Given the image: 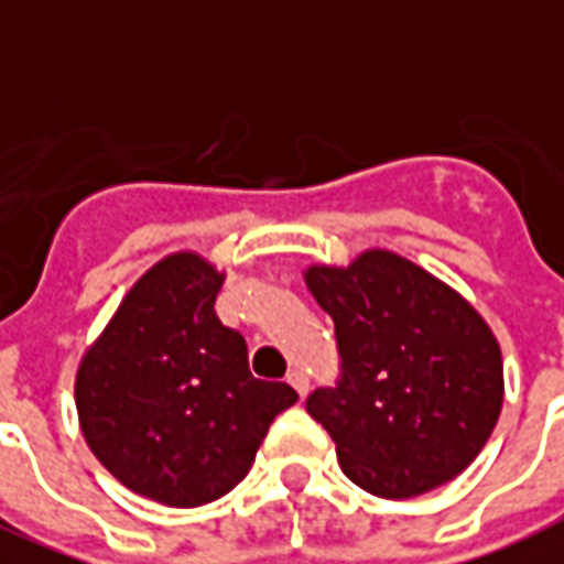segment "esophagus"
Returning <instances> with one entry per match:
<instances>
[{"label": "esophagus", "instance_id": "34e87169", "mask_svg": "<svg viewBox=\"0 0 564 564\" xmlns=\"http://www.w3.org/2000/svg\"><path fill=\"white\" fill-rule=\"evenodd\" d=\"M288 382L296 388V394H300V397L308 394V377H305L303 370H296V368L291 370V373H288Z\"/></svg>", "mask_w": 564, "mask_h": 564}]
</instances>
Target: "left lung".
Wrapping results in <instances>:
<instances>
[{
	"instance_id": "8db88e82",
	"label": "left lung",
	"mask_w": 564,
	"mask_h": 564,
	"mask_svg": "<svg viewBox=\"0 0 564 564\" xmlns=\"http://www.w3.org/2000/svg\"><path fill=\"white\" fill-rule=\"evenodd\" d=\"M305 285L335 323L341 377L305 409L359 488L405 500L444 486L486 447L503 409L500 344L479 312L388 250L312 264Z\"/></svg>"
}]
</instances>
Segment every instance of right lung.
<instances>
[{
    "label": "right lung",
    "instance_id": "add662e5",
    "mask_svg": "<svg viewBox=\"0 0 564 564\" xmlns=\"http://www.w3.org/2000/svg\"><path fill=\"white\" fill-rule=\"evenodd\" d=\"M223 273L196 252L152 264L76 373L82 435L134 495L191 509L250 474L270 423L296 391L250 373L241 332L214 300Z\"/></svg>",
    "mask_w": 564,
    "mask_h": 564
}]
</instances>
